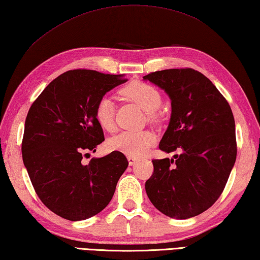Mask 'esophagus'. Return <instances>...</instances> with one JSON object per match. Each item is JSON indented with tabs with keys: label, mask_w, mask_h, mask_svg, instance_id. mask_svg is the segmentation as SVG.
<instances>
[{
	"label": "esophagus",
	"mask_w": 260,
	"mask_h": 260,
	"mask_svg": "<svg viewBox=\"0 0 260 260\" xmlns=\"http://www.w3.org/2000/svg\"><path fill=\"white\" fill-rule=\"evenodd\" d=\"M127 160H128L129 166H133V165H135V162L138 161V159H136L135 157H131V155H128V157H127Z\"/></svg>",
	"instance_id": "obj_1"
}]
</instances>
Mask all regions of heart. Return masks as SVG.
Returning <instances> with one entry per match:
<instances>
[{
  "label": "heart",
  "mask_w": 260,
  "mask_h": 260,
  "mask_svg": "<svg viewBox=\"0 0 260 260\" xmlns=\"http://www.w3.org/2000/svg\"><path fill=\"white\" fill-rule=\"evenodd\" d=\"M121 94L134 101L153 118V112L161 106V94L152 85L143 82H132L122 87ZM95 119L103 129L112 131L115 127V102L109 95H103L96 102L94 110ZM157 142V138L149 131L121 132L109 141L110 149L131 157L140 158L144 155Z\"/></svg>",
  "instance_id": "heart-1"
}]
</instances>
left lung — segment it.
Masks as SVG:
<instances>
[{"mask_svg": "<svg viewBox=\"0 0 260 260\" xmlns=\"http://www.w3.org/2000/svg\"><path fill=\"white\" fill-rule=\"evenodd\" d=\"M166 92L171 119L159 149L181 154L154 159L145 182L150 201L176 219L200 215L223 192L237 159L235 122L229 102L194 69H166L143 77Z\"/></svg>", "mask_w": 260, "mask_h": 260, "instance_id": "8db88e82", "label": "left lung"}]
</instances>
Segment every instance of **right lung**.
<instances>
[{
  "mask_svg": "<svg viewBox=\"0 0 260 260\" xmlns=\"http://www.w3.org/2000/svg\"><path fill=\"white\" fill-rule=\"evenodd\" d=\"M126 82L124 75L69 70L53 79L28 111L23 165L41 201L64 219L84 220L105 209L128 166L119 151L82 162L85 152H95L105 141L94 115L96 102Z\"/></svg>",
  "mask_w": 260,
  "mask_h": 260,
  "instance_id": "add662e5",
  "label": "right lung"
}]
</instances>
